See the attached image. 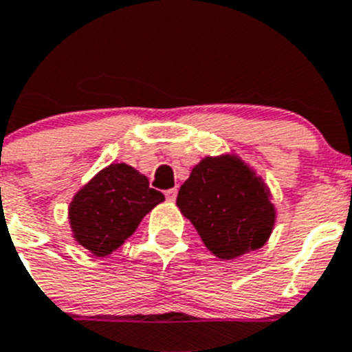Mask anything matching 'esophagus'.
I'll list each match as a JSON object with an SVG mask.
<instances>
[{
  "label": "esophagus",
  "instance_id": "1",
  "mask_svg": "<svg viewBox=\"0 0 352 352\" xmlns=\"http://www.w3.org/2000/svg\"><path fill=\"white\" fill-rule=\"evenodd\" d=\"M164 196H166V199H170V201H175L177 198V189H168V191H164Z\"/></svg>",
  "mask_w": 352,
  "mask_h": 352
}]
</instances>
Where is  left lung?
<instances>
[{
  "label": "left lung",
  "mask_w": 352,
  "mask_h": 352,
  "mask_svg": "<svg viewBox=\"0 0 352 352\" xmlns=\"http://www.w3.org/2000/svg\"><path fill=\"white\" fill-rule=\"evenodd\" d=\"M177 207L221 259L239 258L265 245L275 223L267 186L231 156L199 161L180 186Z\"/></svg>",
  "instance_id": "obj_1"
}]
</instances>
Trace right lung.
Returning <instances> with one entry per match:
<instances>
[{"label":"right lung","instance_id":"add662e5","mask_svg":"<svg viewBox=\"0 0 352 352\" xmlns=\"http://www.w3.org/2000/svg\"><path fill=\"white\" fill-rule=\"evenodd\" d=\"M164 199L147 177L124 163L110 164L69 204L74 236L94 256H107L133 235L147 212Z\"/></svg>","mask_w":352,"mask_h":352}]
</instances>
